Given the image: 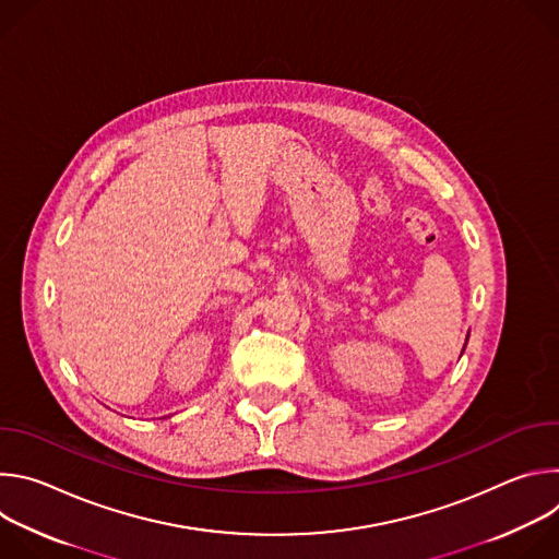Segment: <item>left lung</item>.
Here are the masks:
<instances>
[{
  "mask_svg": "<svg viewBox=\"0 0 559 559\" xmlns=\"http://www.w3.org/2000/svg\"><path fill=\"white\" fill-rule=\"evenodd\" d=\"M466 341H468V336H466ZM464 347H466V343H464ZM464 347H462V352H464Z\"/></svg>",
  "mask_w": 559,
  "mask_h": 559,
  "instance_id": "1",
  "label": "left lung"
}]
</instances>
